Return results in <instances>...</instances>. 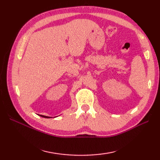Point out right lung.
I'll use <instances>...</instances> for the list:
<instances>
[{"label": "right lung", "mask_w": 160, "mask_h": 160, "mask_svg": "<svg viewBox=\"0 0 160 160\" xmlns=\"http://www.w3.org/2000/svg\"><path fill=\"white\" fill-rule=\"evenodd\" d=\"M40 116H41L42 118H49V117L48 116H45V115H40Z\"/></svg>", "instance_id": "1"}]
</instances>
